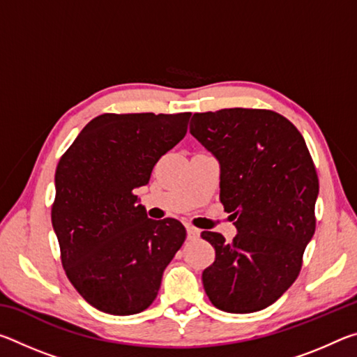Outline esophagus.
<instances>
[{"mask_svg": "<svg viewBox=\"0 0 357 357\" xmlns=\"http://www.w3.org/2000/svg\"><path fill=\"white\" fill-rule=\"evenodd\" d=\"M198 236H200V229L192 227V225H187V238L189 239H197Z\"/></svg>", "mask_w": 357, "mask_h": 357, "instance_id": "esophagus-1", "label": "esophagus"}]
</instances>
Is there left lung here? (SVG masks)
Instances as JSON below:
<instances>
[{
	"label": "left lung",
	"instance_id": "1",
	"mask_svg": "<svg viewBox=\"0 0 357 357\" xmlns=\"http://www.w3.org/2000/svg\"><path fill=\"white\" fill-rule=\"evenodd\" d=\"M190 134L220 162V203L238 234L203 231L215 261L203 271L209 301L228 313L263 310L298 279L317 227L318 174L293 123L264 108L195 113Z\"/></svg>",
	"mask_w": 357,
	"mask_h": 357
}]
</instances>
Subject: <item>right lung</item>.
I'll list each match as a JSON object with an SVG mask.
<instances>
[{
    "instance_id": "right-lung-1",
    "label": "right lung",
    "mask_w": 357,
    "mask_h": 357,
    "mask_svg": "<svg viewBox=\"0 0 357 357\" xmlns=\"http://www.w3.org/2000/svg\"><path fill=\"white\" fill-rule=\"evenodd\" d=\"M190 113H104L61 155L52 204L66 275L110 315L146 310L185 241L183 223L153 220L137 204L154 165L183 140Z\"/></svg>"
}]
</instances>
